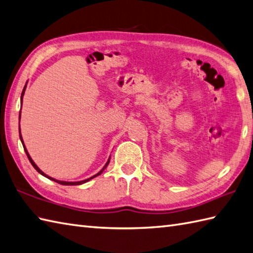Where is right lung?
<instances>
[{"mask_svg": "<svg viewBox=\"0 0 253 253\" xmlns=\"http://www.w3.org/2000/svg\"><path fill=\"white\" fill-rule=\"evenodd\" d=\"M26 87H27V83H26V85H25V87H24V89H22V93H21V96H20V104H22V98H24V95H25V91H26ZM20 114H21V110L19 111V122H20ZM19 137H20V141H21V144H22V146H24V149H25V151H26V155H27V157H28V159H29V161H30V164L33 166V168H35V169L41 174V175H43V176H45V177H47L48 179H50V181H54V182H56V183H58V184H61V185H66V186H71V185H81V184H84V183H86V182H88V181H91L92 178H94V177H96V176H98V175H100V174L103 173V171L106 169V168H107V166L109 165V162H110V157H109V159H108V161L106 162V165L104 166V168L102 170H100L97 174H95V175H93V176H91V177H88V178H86V179H83V181H78V182H66V181H58V179H56V178H53V177H50V176H48L47 174H45L44 173L42 170H40V168H39L36 164H35V161L32 160V158L30 157V155H29V153H28V150H27V148H26V146H25V143H24V139H22V136H21V133H20V125H19Z\"/></svg>", "mask_w": 253, "mask_h": 253, "instance_id": "right-lung-1", "label": "right lung"}]
</instances>
